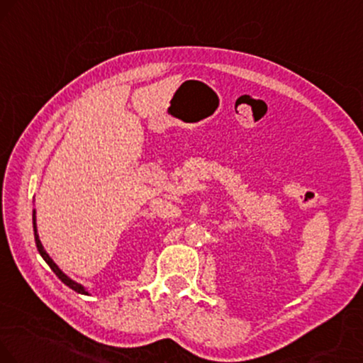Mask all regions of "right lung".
Listing matches in <instances>:
<instances>
[{
	"label": "right lung",
	"instance_id": "obj_1",
	"mask_svg": "<svg viewBox=\"0 0 363 363\" xmlns=\"http://www.w3.org/2000/svg\"><path fill=\"white\" fill-rule=\"evenodd\" d=\"M35 213H37V212H35V210H33V232H35V244H37V249H38L40 256H42V257H43V261H45V262H47V264H48V266H50V269H52L53 272H55V274H57V277H58V279H60V281H62V283H64V284H67V286H69V288H70V289H74V291H75V293H80V294H89V293H87V289H86V288H84V286H82V284L75 283V281H74V279H70V277H69V276H67V274H64V272H62V271H60V267H58V266H57V264L52 261V257H50V256H48V254H47V250H45V249H43V245H42V242H40V237H38V232H37V216H35Z\"/></svg>",
	"mask_w": 363,
	"mask_h": 363
}]
</instances>
